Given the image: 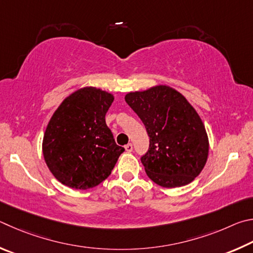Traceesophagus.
Here are the masks:
<instances>
[{"label": "esophagus", "instance_id": "obj_1", "mask_svg": "<svg viewBox=\"0 0 253 253\" xmlns=\"http://www.w3.org/2000/svg\"><path fill=\"white\" fill-rule=\"evenodd\" d=\"M124 148H126V152H132V150H133V145H132L131 143H127Z\"/></svg>", "mask_w": 253, "mask_h": 253}]
</instances>
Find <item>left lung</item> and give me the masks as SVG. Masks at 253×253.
Returning <instances> with one entry per match:
<instances>
[{
	"mask_svg": "<svg viewBox=\"0 0 253 253\" xmlns=\"http://www.w3.org/2000/svg\"><path fill=\"white\" fill-rule=\"evenodd\" d=\"M126 102L143 122L150 138L148 152L141 157L149 178L165 188L192 182L209 153L206 127L193 106L168 85L130 92Z\"/></svg>",
	"mask_w": 253,
	"mask_h": 253,
	"instance_id": "left-lung-1",
	"label": "left lung"
}]
</instances>
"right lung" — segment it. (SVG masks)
I'll return each instance as SVG.
<instances>
[{
    "label": "right lung",
    "instance_id": "right-lung-1",
    "mask_svg": "<svg viewBox=\"0 0 253 253\" xmlns=\"http://www.w3.org/2000/svg\"><path fill=\"white\" fill-rule=\"evenodd\" d=\"M114 96L93 86L70 94L53 113L43 136V157L66 187L86 190L111 174L124 151L113 139L105 114Z\"/></svg>",
    "mask_w": 253,
    "mask_h": 253
}]
</instances>
